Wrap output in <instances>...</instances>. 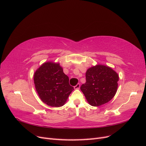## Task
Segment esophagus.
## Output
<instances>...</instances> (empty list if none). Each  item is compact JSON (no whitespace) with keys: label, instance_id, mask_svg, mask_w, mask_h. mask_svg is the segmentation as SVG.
Wrapping results in <instances>:
<instances>
[{"label":"esophagus","instance_id":"obj_1","mask_svg":"<svg viewBox=\"0 0 146 146\" xmlns=\"http://www.w3.org/2000/svg\"><path fill=\"white\" fill-rule=\"evenodd\" d=\"M80 85L79 83H78V84H77V85L74 86V89L75 90H78L79 88H80Z\"/></svg>","mask_w":146,"mask_h":146}]
</instances>
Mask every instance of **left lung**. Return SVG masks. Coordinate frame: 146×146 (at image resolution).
I'll return each instance as SVG.
<instances>
[{"label": "left lung", "mask_w": 146, "mask_h": 146, "mask_svg": "<svg viewBox=\"0 0 146 146\" xmlns=\"http://www.w3.org/2000/svg\"><path fill=\"white\" fill-rule=\"evenodd\" d=\"M119 76L107 66L98 64L86 72V83L80 90L89 103L99 107L111 100L115 96L118 86Z\"/></svg>", "instance_id": "left-lung-1"}]
</instances>
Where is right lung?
<instances>
[{"mask_svg":"<svg viewBox=\"0 0 146 146\" xmlns=\"http://www.w3.org/2000/svg\"><path fill=\"white\" fill-rule=\"evenodd\" d=\"M33 78L39 97L50 107L63 106L74 90L59 63L50 61L43 63L35 71Z\"/></svg>","mask_w":146,"mask_h":146,"instance_id":"add662e5","label":"right lung"}]
</instances>
